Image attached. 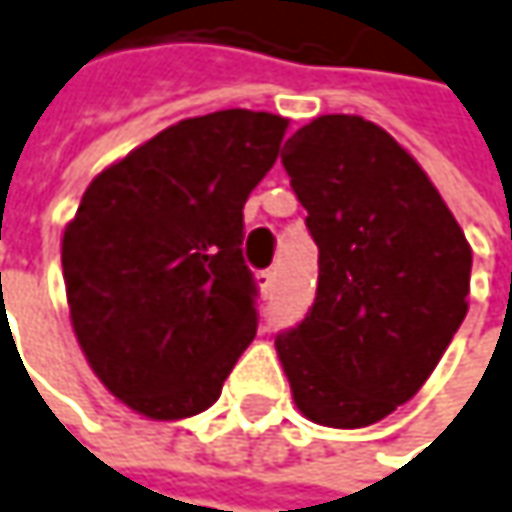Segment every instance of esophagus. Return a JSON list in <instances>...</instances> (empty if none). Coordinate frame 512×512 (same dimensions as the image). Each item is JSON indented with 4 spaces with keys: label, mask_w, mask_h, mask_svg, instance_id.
Segmentation results:
<instances>
[{
    "label": "esophagus",
    "mask_w": 512,
    "mask_h": 512,
    "mask_svg": "<svg viewBox=\"0 0 512 512\" xmlns=\"http://www.w3.org/2000/svg\"><path fill=\"white\" fill-rule=\"evenodd\" d=\"M255 281H257V287H260V293H263V296H269V293L275 290V272H272V269H266V272H257Z\"/></svg>",
    "instance_id": "34e87169"
}]
</instances>
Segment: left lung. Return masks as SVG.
<instances>
[{
  "label": "left lung",
  "instance_id": "8db88e82",
  "mask_svg": "<svg viewBox=\"0 0 512 512\" xmlns=\"http://www.w3.org/2000/svg\"><path fill=\"white\" fill-rule=\"evenodd\" d=\"M281 163L319 246L316 302L275 349L316 425L366 428L422 390L469 310L472 246L381 125L325 114Z\"/></svg>",
  "mask_w": 512,
  "mask_h": 512
}]
</instances>
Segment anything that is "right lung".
Listing matches in <instances>:
<instances>
[{
	"instance_id": "obj_1",
	"label": "right lung",
	"mask_w": 512,
	"mask_h": 512,
	"mask_svg": "<svg viewBox=\"0 0 512 512\" xmlns=\"http://www.w3.org/2000/svg\"><path fill=\"white\" fill-rule=\"evenodd\" d=\"M287 125L246 108L181 119L84 190L61 240L72 331L134 413L175 422L208 410L255 340L243 205Z\"/></svg>"
}]
</instances>
